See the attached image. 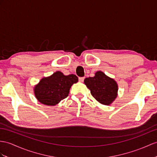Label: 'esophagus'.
I'll return each mask as SVG.
<instances>
[{"label": "esophagus", "mask_w": 157, "mask_h": 157, "mask_svg": "<svg viewBox=\"0 0 157 157\" xmlns=\"http://www.w3.org/2000/svg\"><path fill=\"white\" fill-rule=\"evenodd\" d=\"M78 80H79V81H81V82H82L84 80H85V77H84V76H82V77H79L78 78Z\"/></svg>", "instance_id": "34e87169"}]
</instances>
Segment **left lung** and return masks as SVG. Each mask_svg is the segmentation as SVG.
Returning <instances> with one entry per match:
<instances>
[{"label":"left lung","instance_id":"obj_1","mask_svg":"<svg viewBox=\"0 0 157 157\" xmlns=\"http://www.w3.org/2000/svg\"><path fill=\"white\" fill-rule=\"evenodd\" d=\"M84 82L92 96L102 105H109L117 96V82L101 71L97 72L94 77L86 78Z\"/></svg>","mask_w":157,"mask_h":157}]
</instances>
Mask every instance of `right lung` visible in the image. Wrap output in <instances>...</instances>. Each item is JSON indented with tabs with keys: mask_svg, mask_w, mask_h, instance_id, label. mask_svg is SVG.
Segmentation results:
<instances>
[{
	"mask_svg": "<svg viewBox=\"0 0 157 157\" xmlns=\"http://www.w3.org/2000/svg\"><path fill=\"white\" fill-rule=\"evenodd\" d=\"M75 75L65 76L57 71L47 78H44L34 87V94L40 102L54 106L68 97L70 88L77 82Z\"/></svg>",
	"mask_w": 157,
	"mask_h": 157,
	"instance_id": "add662e5",
	"label": "right lung"
}]
</instances>
